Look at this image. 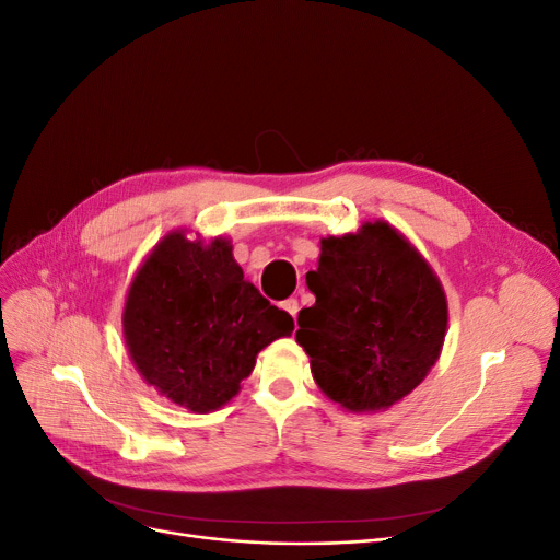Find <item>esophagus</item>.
Returning <instances> with one entry per match:
<instances>
[{"instance_id": "34e87169", "label": "esophagus", "mask_w": 560, "mask_h": 560, "mask_svg": "<svg viewBox=\"0 0 560 560\" xmlns=\"http://www.w3.org/2000/svg\"><path fill=\"white\" fill-rule=\"evenodd\" d=\"M290 315H292V319H295L298 317V313H300V302L295 300V298H290V300H285L283 304H281Z\"/></svg>"}]
</instances>
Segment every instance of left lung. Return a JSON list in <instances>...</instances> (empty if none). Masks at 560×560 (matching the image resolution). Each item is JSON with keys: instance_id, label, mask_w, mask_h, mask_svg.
<instances>
[{"instance_id": "obj_1", "label": "left lung", "mask_w": 560, "mask_h": 560, "mask_svg": "<svg viewBox=\"0 0 560 560\" xmlns=\"http://www.w3.org/2000/svg\"><path fill=\"white\" fill-rule=\"evenodd\" d=\"M315 295L298 342L319 390L351 413H374L418 388L440 357L447 298L422 254L384 220L322 238Z\"/></svg>"}]
</instances>
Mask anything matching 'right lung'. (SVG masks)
<instances>
[{"instance_id":"add662e5","label":"right lung","mask_w":560,"mask_h":560,"mask_svg":"<svg viewBox=\"0 0 560 560\" xmlns=\"http://www.w3.org/2000/svg\"><path fill=\"white\" fill-rule=\"evenodd\" d=\"M122 327L147 384L192 413H211L295 322L245 281L226 238L203 245L172 231L136 272Z\"/></svg>"}]
</instances>
